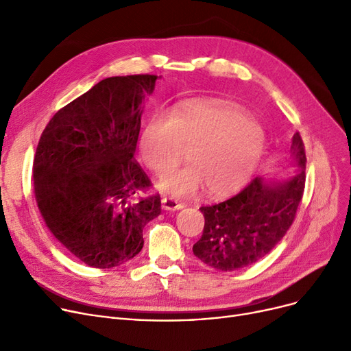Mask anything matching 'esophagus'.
Returning a JSON list of instances; mask_svg holds the SVG:
<instances>
[{
	"label": "esophagus",
	"mask_w": 351,
	"mask_h": 351,
	"mask_svg": "<svg viewBox=\"0 0 351 351\" xmlns=\"http://www.w3.org/2000/svg\"><path fill=\"white\" fill-rule=\"evenodd\" d=\"M162 208L165 210H179L185 208V204H182L180 200L173 197H163L162 199Z\"/></svg>",
	"instance_id": "obj_1"
}]
</instances>
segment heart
Wrapping results in <instances>:
<instances>
[{"mask_svg": "<svg viewBox=\"0 0 351 351\" xmlns=\"http://www.w3.org/2000/svg\"><path fill=\"white\" fill-rule=\"evenodd\" d=\"M185 145L193 147V163L159 182L175 196H195L206 188L213 197L233 196L249 185L267 152L263 128L243 110L188 104L151 119L141 142L142 158L154 172L165 173L185 158Z\"/></svg>", "mask_w": 351, "mask_h": 351, "instance_id": "b5f03b06", "label": "heart"}]
</instances>
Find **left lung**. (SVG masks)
Returning a JSON list of instances; mask_svg holds the SVG:
<instances>
[{
  "label": "left lung",
  "instance_id": "8db88e82",
  "mask_svg": "<svg viewBox=\"0 0 351 351\" xmlns=\"http://www.w3.org/2000/svg\"><path fill=\"white\" fill-rule=\"evenodd\" d=\"M290 155L298 172L282 180L254 178L222 204L202 206L205 228L193 254L208 266L233 271L265 257L291 226L306 182V152L299 132L293 135Z\"/></svg>",
  "mask_w": 351,
  "mask_h": 351
}]
</instances>
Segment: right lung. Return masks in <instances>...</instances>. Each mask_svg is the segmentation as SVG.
I'll list each match as a JSON object with an SVG mask.
<instances>
[{"label": "right lung", "mask_w": 351, "mask_h": 351, "mask_svg": "<svg viewBox=\"0 0 351 351\" xmlns=\"http://www.w3.org/2000/svg\"><path fill=\"white\" fill-rule=\"evenodd\" d=\"M156 75L105 78L60 109L34 158L36 205L52 236L90 267L110 269L143 247L160 196L135 160L145 97Z\"/></svg>", "instance_id": "add662e5"}]
</instances>
